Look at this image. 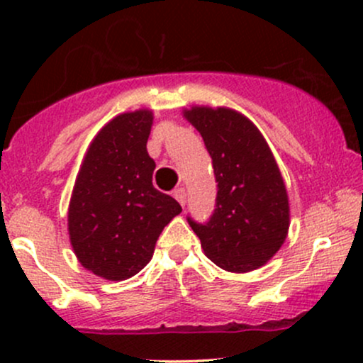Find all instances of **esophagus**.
<instances>
[{"label": "esophagus", "mask_w": 363, "mask_h": 363, "mask_svg": "<svg viewBox=\"0 0 363 363\" xmlns=\"http://www.w3.org/2000/svg\"><path fill=\"white\" fill-rule=\"evenodd\" d=\"M174 198L177 199L179 203H181V206H186V201H187V193L184 187H177L176 191H174Z\"/></svg>", "instance_id": "esophagus-1"}]
</instances>
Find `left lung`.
Wrapping results in <instances>:
<instances>
[{
	"label": "left lung",
	"instance_id": "left-lung-1",
	"mask_svg": "<svg viewBox=\"0 0 363 363\" xmlns=\"http://www.w3.org/2000/svg\"><path fill=\"white\" fill-rule=\"evenodd\" d=\"M184 116L211 157L216 199L206 222L187 216L203 251L220 268H259L289 232V196L272 150L247 118L230 109L193 107Z\"/></svg>",
	"mask_w": 363,
	"mask_h": 363
}]
</instances>
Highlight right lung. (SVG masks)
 Returning a JSON list of instances; mask_svg holds the SVG:
<instances>
[{
    "label": "right lung",
    "mask_w": 363,
    "mask_h": 363,
    "mask_svg": "<svg viewBox=\"0 0 363 363\" xmlns=\"http://www.w3.org/2000/svg\"><path fill=\"white\" fill-rule=\"evenodd\" d=\"M152 112L121 114L106 124L78 174L68 228L78 261L106 280H126L152 259L158 235L182 208L153 187L147 141Z\"/></svg>",
    "instance_id": "right-lung-1"
}]
</instances>
